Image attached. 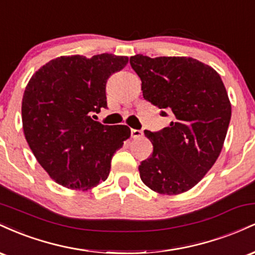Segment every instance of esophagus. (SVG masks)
Returning a JSON list of instances; mask_svg holds the SVG:
<instances>
[{
  "label": "esophagus",
  "mask_w": 255,
  "mask_h": 255,
  "mask_svg": "<svg viewBox=\"0 0 255 255\" xmlns=\"http://www.w3.org/2000/svg\"><path fill=\"white\" fill-rule=\"evenodd\" d=\"M130 135H131V137H141L142 135H144V133H142V130H140V129H131Z\"/></svg>",
  "instance_id": "34e87169"
}]
</instances>
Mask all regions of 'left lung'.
<instances>
[{
    "label": "left lung",
    "mask_w": 255,
    "mask_h": 255,
    "mask_svg": "<svg viewBox=\"0 0 255 255\" xmlns=\"http://www.w3.org/2000/svg\"><path fill=\"white\" fill-rule=\"evenodd\" d=\"M130 66L142 96L172 116L169 127L145 130L153 152L139 165L140 178L159 194L187 192L212 168L223 147L231 104L221 77L192 57L151 58L137 54Z\"/></svg>",
    "instance_id": "obj_1"
}]
</instances>
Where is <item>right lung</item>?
I'll return each mask as SVG.
<instances>
[{"label":"right lung","instance_id":"add662e5","mask_svg":"<svg viewBox=\"0 0 255 255\" xmlns=\"http://www.w3.org/2000/svg\"><path fill=\"white\" fill-rule=\"evenodd\" d=\"M128 63L113 54L61 56L32 75L22 97V128L27 144L55 182L87 191L109 176L111 158L130 136L125 125L92 120L107 108L111 74Z\"/></svg>","mask_w":255,"mask_h":255}]
</instances>
